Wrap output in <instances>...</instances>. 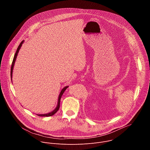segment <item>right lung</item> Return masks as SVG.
Masks as SVG:
<instances>
[{"label":"right lung","mask_w":150,"mask_h":150,"mask_svg":"<svg viewBox=\"0 0 150 150\" xmlns=\"http://www.w3.org/2000/svg\"><path fill=\"white\" fill-rule=\"evenodd\" d=\"M24 40H23L19 45V46H18V49H17V50L16 52V53L14 56V58H13V62H12V66H11V80H12V73H13V67H14V65H15V61L16 60V58H17V56H18V53L19 52V50L21 49L22 46V44L24 43ZM69 86H66L64 87L60 91V94H59V97H58V101H57V106L55 108L54 110H53L52 111L49 112V113H47V114H37L39 116H42V117H49V116H52L53 115H54L55 113H56V112L59 110V108H60V99H61V97L63 95V94L64 93V91L67 89V88H68Z\"/></svg>","instance_id":"1"}]
</instances>
